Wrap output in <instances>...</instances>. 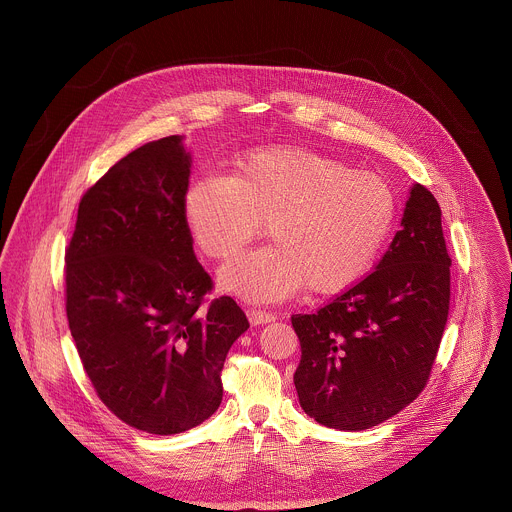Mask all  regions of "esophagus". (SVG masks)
<instances>
[{
  "label": "esophagus",
  "mask_w": 512,
  "mask_h": 512,
  "mask_svg": "<svg viewBox=\"0 0 512 512\" xmlns=\"http://www.w3.org/2000/svg\"><path fill=\"white\" fill-rule=\"evenodd\" d=\"M248 319L252 325H264V323H272L276 319V315L272 311H266V309H248Z\"/></svg>",
  "instance_id": "esophagus-1"
}]
</instances>
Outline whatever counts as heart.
<instances>
[{
	"instance_id": "obj_1",
	"label": "heart",
	"mask_w": 512,
	"mask_h": 512,
	"mask_svg": "<svg viewBox=\"0 0 512 512\" xmlns=\"http://www.w3.org/2000/svg\"><path fill=\"white\" fill-rule=\"evenodd\" d=\"M187 226L201 252L234 260L268 224L270 246L226 268V292L274 301L307 286L337 293L359 282L394 217L390 185L341 159L303 147H266L236 159L234 175H201L183 195Z\"/></svg>"
}]
</instances>
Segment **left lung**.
Listing matches in <instances>:
<instances>
[{
    "label": "left lung",
    "instance_id": "8db88e82",
    "mask_svg": "<svg viewBox=\"0 0 512 512\" xmlns=\"http://www.w3.org/2000/svg\"><path fill=\"white\" fill-rule=\"evenodd\" d=\"M449 266L438 201L416 183L376 268L315 313L292 315L301 345L293 382L307 416L359 432L420 396L447 323Z\"/></svg>",
    "mask_w": 512,
    "mask_h": 512
}]
</instances>
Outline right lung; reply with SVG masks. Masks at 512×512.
I'll return each instance as SVG.
<instances>
[{"mask_svg":"<svg viewBox=\"0 0 512 512\" xmlns=\"http://www.w3.org/2000/svg\"><path fill=\"white\" fill-rule=\"evenodd\" d=\"M179 136L116 161L80 199L65 250L67 319L104 406L155 436L191 430L222 400V366L250 327L197 262Z\"/></svg>","mask_w":512,"mask_h":512,"instance_id":"obj_1","label":"right lung"}]
</instances>
